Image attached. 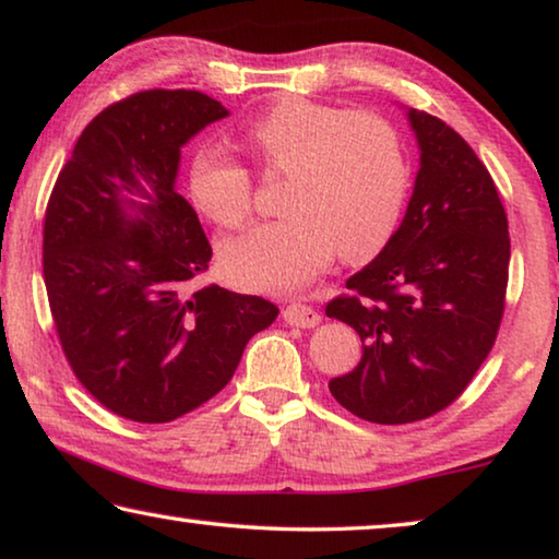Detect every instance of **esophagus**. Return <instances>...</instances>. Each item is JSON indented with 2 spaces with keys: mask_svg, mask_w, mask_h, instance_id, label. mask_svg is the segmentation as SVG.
<instances>
[{
  "mask_svg": "<svg viewBox=\"0 0 559 559\" xmlns=\"http://www.w3.org/2000/svg\"><path fill=\"white\" fill-rule=\"evenodd\" d=\"M285 322L292 324V328H317L322 322V314L317 312L314 307L302 305V302H292L285 309Z\"/></svg>",
  "mask_w": 559,
  "mask_h": 559,
  "instance_id": "1",
  "label": "esophagus"
}]
</instances>
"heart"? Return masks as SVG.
<instances>
[{
    "label": "heart",
    "instance_id": "b5f03b06",
    "mask_svg": "<svg viewBox=\"0 0 559 559\" xmlns=\"http://www.w3.org/2000/svg\"><path fill=\"white\" fill-rule=\"evenodd\" d=\"M247 144L264 175H287L277 207L222 245V267L245 289L292 295L328 267L332 252L365 260L397 229L409 171L400 136L380 117L309 99H282L247 127ZM197 210L237 227L252 210V177L222 144L192 154Z\"/></svg>",
    "mask_w": 559,
    "mask_h": 559
}]
</instances>
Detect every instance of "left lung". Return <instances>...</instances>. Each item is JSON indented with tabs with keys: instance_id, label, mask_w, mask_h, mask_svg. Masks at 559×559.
I'll list each match as a JSON object with an SVG mask.
<instances>
[{
	"instance_id": "8db88e82",
	"label": "left lung",
	"mask_w": 559,
	"mask_h": 559,
	"mask_svg": "<svg viewBox=\"0 0 559 559\" xmlns=\"http://www.w3.org/2000/svg\"><path fill=\"white\" fill-rule=\"evenodd\" d=\"M409 124L419 171L405 219L324 309L362 340L332 397L374 425L450 407L492 349L508 292V214L487 167L442 119L409 109Z\"/></svg>"
}]
</instances>
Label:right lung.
Instances as JSON below:
<instances>
[{"instance_id":"1","label":"right lung","mask_w":559,"mask_h":559,"mask_svg":"<svg viewBox=\"0 0 559 559\" xmlns=\"http://www.w3.org/2000/svg\"><path fill=\"white\" fill-rule=\"evenodd\" d=\"M194 90H147L102 109L59 171L41 267L59 345L102 407L162 425L212 400L280 309L197 285L212 247L175 190L179 150L227 117Z\"/></svg>"}]
</instances>
